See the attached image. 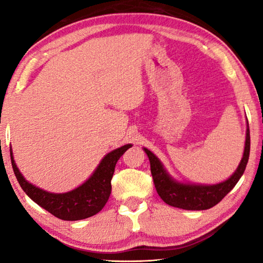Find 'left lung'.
<instances>
[{"label": "left lung", "instance_id": "obj_1", "mask_svg": "<svg viewBox=\"0 0 263 263\" xmlns=\"http://www.w3.org/2000/svg\"><path fill=\"white\" fill-rule=\"evenodd\" d=\"M249 149H251V137H249V127L247 121L246 140H245V149L241 161L238 168L228 180L217 184H196L185 183L175 180L160 161L159 158L149 149L145 148L151 163V173H152L155 189L164 203L168 205L184 209V210H208L219 203L228 195L234 185L238 183L246 169Z\"/></svg>", "mask_w": 263, "mask_h": 263}]
</instances>
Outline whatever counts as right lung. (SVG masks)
<instances>
[{
    "mask_svg": "<svg viewBox=\"0 0 263 263\" xmlns=\"http://www.w3.org/2000/svg\"><path fill=\"white\" fill-rule=\"evenodd\" d=\"M130 147L132 145L126 144L111 151L101 160L100 164L87 181L78 188L62 194L48 193L26 181L17 167L11 147L10 158L16 179L24 193L53 216L62 220L73 221L94 216L104 208L111 194V179L116 163Z\"/></svg>",
    "mask_w": 263,
    "mask_h": 263,
    "instance_id": "right-lung-1",
    "label": "right lung"
}]
</instances>
